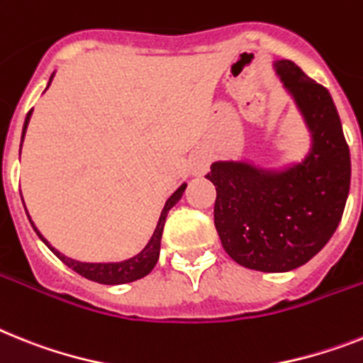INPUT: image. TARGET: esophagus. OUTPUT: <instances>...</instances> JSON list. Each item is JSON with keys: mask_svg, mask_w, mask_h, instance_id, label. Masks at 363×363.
<instances>
[{"mask_svg": "<svg viewBox=\"0 0 363 363\" xmlns=\"http://www.w3.org/2000/svg\"><path fill=\"white\" fill-rule=\"evenodd\" d=\"M205 169H206L205 160H196V162L191 164V173H194V175H201V173H205Z\"/></svg>", "mask_w": 363, "mask_h": 363, "instance_id": "34e87169", "label": "esophagus"}]
</instances>
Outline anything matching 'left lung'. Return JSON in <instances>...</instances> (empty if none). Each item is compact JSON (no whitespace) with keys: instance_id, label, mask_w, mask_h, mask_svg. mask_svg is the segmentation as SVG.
I'll return each mask as SVG.
<instances>
[{"instance_id":"left-lung-1","label":"left lung","mask_w":363,"mask_h":363,"mask_svg":"<svg viewBox=\"0 0 363 363\" xmlns=\"http://www.w3.org/2000/svg\"><path fill=\"white\" fill-rule=\"evenodd\" d=\"M310 133L301 162L260 167L218 160L214 225L227 255L240 266L284 273L303 266L336 233L351 186V155L336 105L325 86L291 60L273 62Z\"/></svg>"}]
</instances>
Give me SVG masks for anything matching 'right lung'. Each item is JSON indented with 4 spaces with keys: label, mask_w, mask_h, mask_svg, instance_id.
Here are the masks:
<instances>
[{
    "label": "right lung",
    "mask_w": 363,
    "mask_h": 363,
    "mask_svg": "<svg viewBox=\"0 0 363 363\" xmlns=\"http://www.w3.org/2000/svg\"><path fill=\"white\" fill-rule=\"evenodd\" d=\"M53 75H55V72L51 73L48 88H50L51 81H53ZM31 114H33V111L27 112L26 123H23V130H21V142H23V136H26L27 125H29V120H31ZM184 190H186V182H182L181 186L177 188L172 196H169V199L166 201V205H164L162 212H160V218H158L157 228H155L153 236H151V240L147 242V245H145V247L142 249L138 255H135V257H130V258H127V260H121V262H79V260H73V258L66 257V255H62L60 251H57V249H55L53 245H51V243L44 238V236H42L40 230H38V228L35 227V223L31 221V218H29V221H31L33 228H35L36 234H38V238H40L42 242H44L45 245H48V247H50L51 251H53L55 255H57V257H59L64 264H66V266L72 267L73 271H77L79 275H83L84 279H88V280H94V282H99V284H127V282H135V280L149 275V273L153 271V267L157 266L158 257H160V240H162V230H164V223H166V216H167V212H169V210H172L173 206L179 203V201H181Z\"/></svg>",
    "instance_id": "add662e5"
}]
</instances>
